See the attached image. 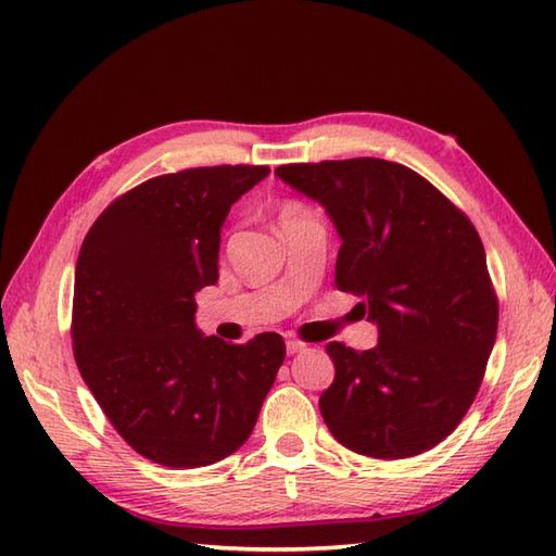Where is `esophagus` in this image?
Masks as SVG:
<instances>
[{
    "label": "esophagus",
    "instance_id": "obj_1",
    "mask_svg": "<svg viewBox=\"0 0 556 556\" xmlns=\"http://www.w3.org/2000/svg\"><path fill=\"white\" fill-rule=\"evenodd\" d=\"M301 351H305L303 341H299V339H289L287 341V353H289V356H296V353H301Z\"/></svg>",
    "mask_w": 556,
    "mask_h": 556
}]
</instances>
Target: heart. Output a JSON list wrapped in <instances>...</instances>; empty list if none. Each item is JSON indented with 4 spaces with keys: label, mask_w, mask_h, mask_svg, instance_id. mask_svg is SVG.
Returning <instances> with one entry per match:
<instances>
[{
    "label": "heart",
    "mask_w": 556,
    "mask_h": 556,
    "mask_svg": "<svg viewBox=\"0 0 556 556\" xmlns=\"http://www.w3.org/2000/svg\"><path fill=\"white\" fill-rule=\"evenodd\" d=\"M299 212H303V207H299V205H287L285 210H281V217H289V215H299Z\"/></svg>",
    "instance_id": "heart-1"
}]
</instances>
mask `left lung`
<instances>
[{"label":"left lung","instance_id":"left-lung-1","mask_svg":"<svg viewBox=\"0 0 556 556\" xmlns=\"http://www.w3.org/2000/svg\"><path fill=\"white\" fill-rule=\"evenodd\" d=\"M320 203L341 239L337 289L361 296L377 346L329 341L334 382L320 413L339 444L408 458L454 432L497 339L485 248L473 224L404 164L356 157L275 172Z\"/></svg>","mask_w":556,"mask_h":556}]
</instances>
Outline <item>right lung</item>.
I'll return each instance as SVG.
<instances>
[{"instance_id":"right-lung-1","label":"right lung","mask_w":556,"mask_h":556,"mask_svg":"<svg viewBox=\"0 0 556 556\" xmlns=\"http://www.w3.org/2000/svg\"><path fill=\"white\" fill-rule=\"evenodd\" d=\"M267 167H200L136 186L80 245L74 356L104 416L169 468L217 464L251 437L285 363V339L205 337L195 293L219 279L222 227Z\"/></svg>"}]
</instances>
